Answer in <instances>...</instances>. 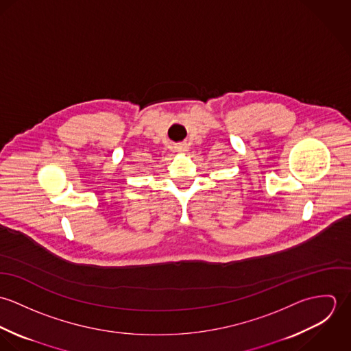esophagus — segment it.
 Returning a JSON list of instances; mask_svg holds the SVG:
<instances>
[{"instance_id":"esophagus-1","label":"esophagus","mask_w":351,"mask_h":351,"mask_svg":"<svg viewBox=\"0 0 351 351\" xmlns=\"http://www.w3.org/2000/svg\"><path fill=\"white\" fill-rule=\"evenodd\" d=\"M180 151H186L184 147H180Z\"/></svg>"}]
</instances>
